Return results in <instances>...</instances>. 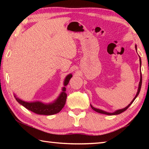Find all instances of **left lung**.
Wrapping results in <instances>:
<instances>
[{"label":"left lung","instance_id":"left-lung-1","mask_svg":"<svg viewBox=\"0 0 149 149\" xmlns=\"http://www.w3.org/2000/svg\"><path fill=\"white\" fill-rule=\"evenodd\" d=\"M135 50H136V51H137V45H135ZM139 62H140V68H141V59L140 56H139ZM140 74H141V75H140V81H139V87H138V89H137V94H136V95L135 96L134 99H133L132 101L130 103V104L127 106V107H125V108H122V109H120V110H116L115 112H106V111H104V110H102L98 109V108H95V107H93V106H92L91 104V107L92 109L94 110L95 111H96V112H98V113H100V114H107V115H117V114H121V113H122L123 112H124L125 110H127V108L130 107V106L132 104L133 102L134 101L135 99H136V98H137V97L139 95V92H140L141 88V85H142V75H141V72L140 73Z\"/></svg>","mask_w":149,"mask_h":149}]
</instances>
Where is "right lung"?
<instances>
[{"label": "right lung", "mask_w": 149, "mask_h": 149, "mask_svg": "<svg viewBox=\"0 0 149 149\" xmlns=\"http://www.w3.org/2000/svg\"><path fill=\"white\" fill-rule=\"evenodd\" d=\"M72 77V74H70L65 77L64 81V87L62 88V92L60 93L58 97L53 102L50 103H43L41 101L27 102L20 99L17 97L16 95H14L15 99L20 104L26 108L27 110H31L35 114L40 115L50 116L58 113L64 107L65 100H66L67 94L65 93L66 88L65 86L68 84L70 79Z\"/></svg>", "instance_id": "right-lung-1"}]
</instances>
